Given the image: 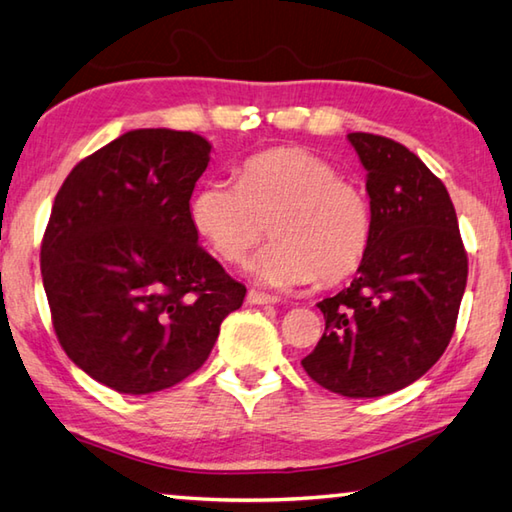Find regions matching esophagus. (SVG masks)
Returning <instances> with one entry per match:
<instances>
[{
  "instance_id": "obj_1",
  "label": "esophagus",
  "mask_w": 512,
  "mask_h": 512,
  "mask_svg": "<svg viewBox=\"0 0 512 512\" xmlns=\"http://www.w3.org/2000/svg\"><path fill=\"white\" fill-rule=\"evenodd\" d=\"M246 300L250 302V305H277V302H280L275 296H268V293L255 291V289H250L246 293Z\"/></svg>"
}]
</instances>
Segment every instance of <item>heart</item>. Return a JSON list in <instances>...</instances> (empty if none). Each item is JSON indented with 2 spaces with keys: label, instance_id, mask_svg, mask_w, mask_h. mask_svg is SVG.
<instances>
[{
  "label": "heart",
  "instance_id": "b5f03b06",
  "mask_svg": "<svg viewBox=\"0 0 512 512\" xmlns=\"http://www.w3.org/2000/svg\"><path fill=\"white\" fill-rule=\"evenodd\" d=\"M192 221L212 250L241 264L266 230L275 237L250 266L255 280L287 289L339 282L359 268L372 235L363 189L320 155L280 146L250 155L237 185L210 180L192 201Z\"/></svg>",
  "mask_w": 512,
  "mask_h": 512
}]
</instances>
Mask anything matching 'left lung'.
Listing matches in <instances>:
<instances>
[{"instance_id": "obj_1", "label": "left lung", "mask_w": 512, "mask_h": 512, "mask_svg": "<svg viewBox=\"0 0 512 512\" xmlns=\"http://www.w3.org/2000/svg\"><path fill=\"white\" fill-rule=\"evenodd\" d=\"M368 171L372 235L348 289L318 302L325 334L307 375L345 397H381L420 379L452 341L467 253L443 180L404 144L348 135Z\"/></svg>"}]
</instances>
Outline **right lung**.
Wrapping results in <instances>:
<instances>
[{"label": "right lung", "instance_id": "right-lung-1", "mask_svg": "<svg viewBox=\"0 0 512 512\" xmlns=\"http://www.w3.org/2000/svg\"><path fill=\"white\" fill-rule=\"evenodd\" d=\"M212 144L140 128L94 151L58 189L40 271L58 343L126 395L176 386L210 357L246 287L198 246L189 198Z\"/></svg>", "mask_w": 512, "mask_h": 512}]
</instances>
